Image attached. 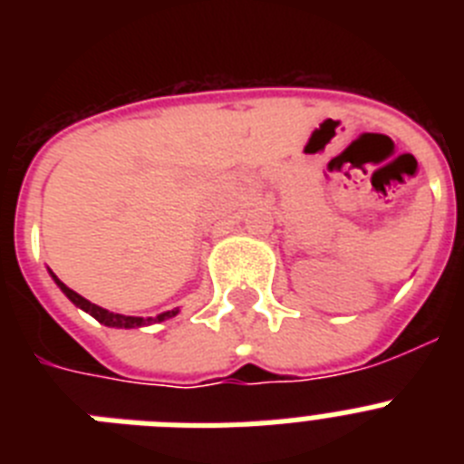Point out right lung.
<instances>
[{"label":"right lung","instance_id":"obj_1","mask_svg":"<svg viewBox=\"0 0 464 464\" xmlns=\"http://www.w3.org/2000/svg\"><path fill=\"white\" fill-rule=\"evenodd\" d=\"M53 278H55L57 285L63 288V293L67 295L69 299H72L73 304L81 306V309H83V311H88V314L92 315V318H97V321L104 323V325H109V327H139V325H149V323H153V321H155V323H158V321H167V318H171V315L179 314V309H171V311H165V314H160L158 318H146V321H143V318H134V315L111 314V311L102 309V306L92 304V302H88V299H85V297H81L79 293H73V290L67 288V285H64V283L60 281V278H57V276H53Z\"/></svg>","mask_w":464,"mask_h":464}]
</instances>
